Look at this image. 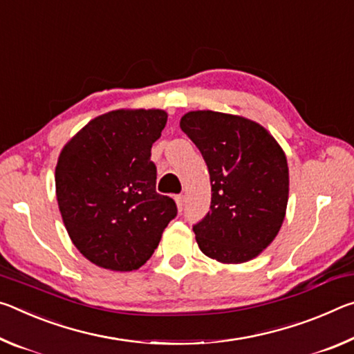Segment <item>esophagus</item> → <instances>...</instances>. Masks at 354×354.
<instances>
[{
    "label": "esophagus",
    "instance_id": "34e87169",
    "mask_svg": "<svg viewBox=\"0 0 354 354\" xmlns=\"http://www.w3.org/2000/svg\"><path fill=\"white\" fill-rule=\"evenodd\" d=\"M174 201H176L178 212H182L183 210V205H185V196L183 194H178V196H176V198H174Z\"/></svg>",
    "mask_w": 354,
    "mask_h": 354
}]
</instances>
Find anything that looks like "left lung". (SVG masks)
<instances>
[{
    "instance_id": "8db88e82",
    "label": "left lung",
    "mask_w": 354,
    "mask_h": 354,
    "mask_svg": "<svg viewBox=\"0 0 354 354\" xmlns=\"http://www.w3.org/2000/svg\"><path fill=\"white\" fill-rule=\"evenodd\" d=\"M180 129L210 172V212L193 227L199 249L225 265L256 259L286 218V152L265 127L239 114L198 109L182 115Z\"/></svg>"
}]
</instances>
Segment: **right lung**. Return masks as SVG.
Listing matches in <instances>:
<instances>
[{"label":"right lung","instance_id":"1","mask_svg":"<svg viewBox=\"0 0 354 354\" xmlns=\"http://www.w3.org/2000/svg\"><path fill=\"white\" fill-rule=\"evenodd\" d=\"M165 109L120 108L97 115L62 147L56 199L75 248L97 266L133 271L152 257L176 202L155 191L152 144Z\"/></svg>","mask_w":354,"mask_h":354}]
</instances>
